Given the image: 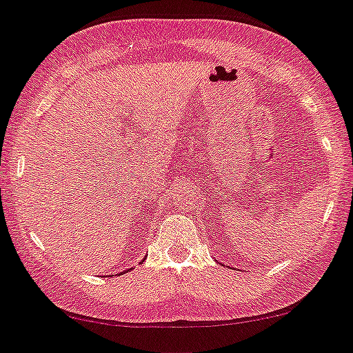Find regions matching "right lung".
<instances>
[{
	"mask_svg": "<svg viewBox=\"0 0 353 353\" xmlns=\"http://www.w3.org/2000/svg\"><path fill=\"white\" fill-rule=\"evenodd\" d=\"M128 270H130V269H128Z\"/></svg>",
	"mask_w": 353,
	"mask_h": 353,
	"instance_id": "obj_1",
	"label": "right lung"
}]
</instances>
